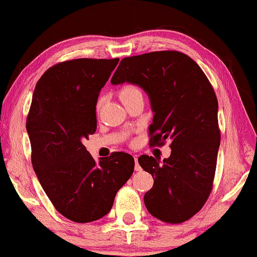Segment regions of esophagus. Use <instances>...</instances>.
<instances>
[{
	"label": "esophagus",
	"mask_w": 257,
	"mask_h": 257,
	"mask_svg": "<svg viewBox=\"0 0 257 257\" xmlns=\"http://www.w3.org/2000/svg\"><path fill=\"white\" fill-rule=\"evenodd\" d=\"M134 160H135V171H141V167H140L139 161H138V157H135Z\"/></svg>",
	"instance_id": "obj_1"
}]
</instances>
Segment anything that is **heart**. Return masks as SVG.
Masks as SVG:
<instances>
[{
    "label": "heart",
    "instance_id": "1",
    "mask_svg": "<svg viewBox=\"0 0 257 257\" xmlns=\"http://www.w3.org/2000/svg\"><path fill=\"white\" fill-rule=\"evenodd\" d=\"M138 95H142L141 91L138 86L135 85H132V84H128V85H124L122 87L121 90L118 91V96H119V99L122 100L123 103L128 102V100H131L132 98H134L135 96ZM100 104H102V98L98 99V102H97V110L100 108Z\"/></svg>",
    "mask_w": 257,
    "mask_h": 257
}]
</instances>
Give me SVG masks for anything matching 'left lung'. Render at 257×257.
Wrapping results in <instances>:
<instances>
[{
    "mask_svg": "<svg viewBox=\"0 0 257 257\" xmlns=\"http://www.w3.org/2000/svg\"><path fill=\"white\" fill-rule=\"evenodd\" d=\"M124 82L141 86L151 99L149 146L171 141V157L162 162L139 158L140 166L154 178L145 205L162 222H186L201 210L213 187L220 144L215 90L199 65L179 51L123 58L111 83Z\"/></svg>",
    "mask_w": 257,
    "mask_h": 257,
    "instance_id": "8db88e82",
    "label": "left lung"
}]
</instances>
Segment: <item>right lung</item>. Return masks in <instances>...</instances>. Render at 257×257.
<instances>
[{
    "instance_id": "add662e5",
    "label": "right lung",
    "mask_w": 257,
    "mask_h": 257,
    "mask_svg": "<svg viewBox=\"0 0 257 257\" xmlns=\"http://www.w3.org/2000/svg\"><path fill=\"white\" fill-rule=\"evenodd\" d=\"M118 60L80 58L53 65L38 80L29 108L32 165L56 210L76 223L104 217L134 172L128 153L113 152L96 164L83 145L96 132L97 98Z\"/></svg>"
}]
</instances>
